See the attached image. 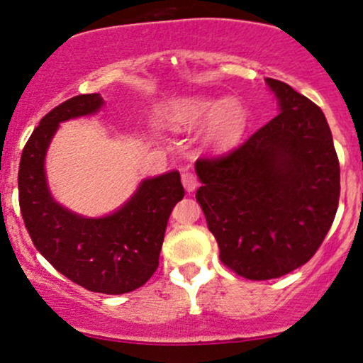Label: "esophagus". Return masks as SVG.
Returning a JSON list of instances; mask_svg holds the SVG:
<instances>
[{
  "label": "esophagus",
  "instance_id": "1",
  "mask_svg": "<svg viewBox=\"0 0 363 363\" xmlns=\"http://www.w3.org/2000/svg\"><path fill=\"white\" fill-rule=\"evenodd\" d=\"M182 184H184V187L187 191H194L196 186H198V177H196V174L191 172V170H184L182 172Z\"/></svg>",
  "mask_w": 363,
  "mask_h": 363
}]
</instances>
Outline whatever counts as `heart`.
I'll return each mask as SVG.
<instances>
[{"mask_svg": "<svg viewBox=\"0 0 363 363\" xmlns=\"http://www.w3.org/2000/svg\"><path fill=\"white\" fill-rule=\"evenodd\" d=\"M211 116L206 128V140L215 147H230L244 131L245 116L242 107L234 99L222 102L208 99H191L179 104L174 111V119L182 126H196Z\"/></svg>", "mask_w": 363, "mask_h": 363, "instance_id": "heart-1", "label": "heart"}]
</instances>
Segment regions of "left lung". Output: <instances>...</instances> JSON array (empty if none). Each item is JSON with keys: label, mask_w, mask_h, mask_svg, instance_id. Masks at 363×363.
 <instances>
[{"label": "left lung", "mask_w": 363, "mask_h": 363, "mask_svg": "<svg viewBox=\"0 0 363 363\" xmlns=\"http://www.w3.org/2000/svg\"><path fill=\"white\" fill-rule=\"evenodd\" d=\"M280 114L242 145L196 160V199L220 261L247 280H272L318 252L340 201V162L314 102L266 78Z\"/></svg>", "instance_id": "8db88e82"}]
</instances>
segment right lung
Masks as SVG:
<instances>
[{
  "label": "right lung",
  "instance_id": "obj_1",
  "mask_svg": "<svg viewBox=\"0 0 363 363\" xmlns=\"http://www.w3.org/2000/svg\"><path fill=\"white\" fill-rule=\"evenodd\" d=\"M102 104L99 94L77 95L40 119L20 158L18 201L35 249L57 272L90 291L119 295L143 286L157 272L169 216L184 187L176 170L148 179L104 218H83L54 203L44 174L49 141L62 121L94 114Z\"/></svg>",
  "mask_w": 363,
  "mask_h": 363
}]
</instances>
